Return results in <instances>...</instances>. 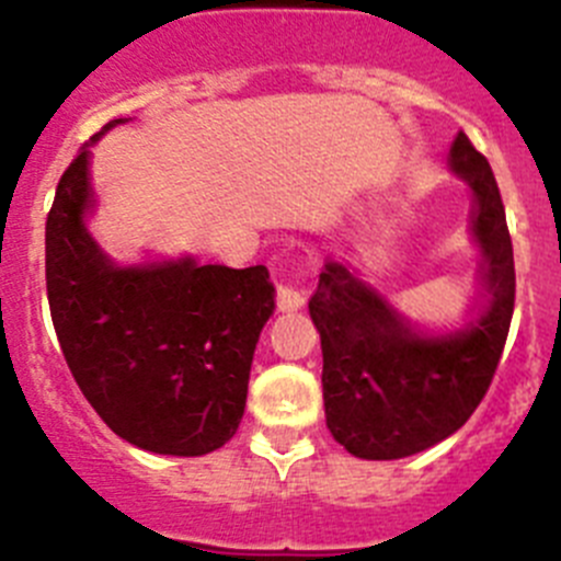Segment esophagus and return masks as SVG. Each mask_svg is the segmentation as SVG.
Segmentation results:
<instances>
[{"label": "esophagus", "mask_w": 561, "mask_h": 561, "mask_svg": "<svg viewBox=\"0 0 561 561\" xmlns=\"http://www.w3.org/2000/svg\"><path fill=\"white\" fill-rule=\"evenodd\" d=\"M306 304V291L297 289L291 284L277 286V309L280 311H297Z\"/></svg>", "instance_id": "1"}]
</instances>
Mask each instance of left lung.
Segmentation results:
<instances>
[{
	"label": "left lung",
	"instance_id": "left-lung-1",
	"mask_svg": "<svg viewBox=\"0 0 561 561\" xmlns=\"http://www.w3.org/2000/svg\"><path fill=\"white\" fill-rule=\"evenodd\" d=\"M449 165L474 193L483 295L472 314L438 329L415 325L334 261L309 300L323 345L325 424L356 458H408L449 438L478 410L503 356L517 277L500 187L463 131Z\"/></svg>",
	"mask_w": 561,
	"mask_h": 561
}]
</instances>
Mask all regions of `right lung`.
<instances>
[{
    "label": "right lung",
    "mask_w": 561,
    "mask_h": 561,
    "mask_svg": "<svg viewBox=\"0 0 561 561\" xmlns=\"http://www.w3.org/2000/svg\"><path fill=\"white\" fill-rule=\"evenodd\" d=\"M47 213V300L78 388L114 435L157 455H207L236 435L252 354L275 311L266 266L196 257L117 264L89 236V146Z\"/></svg>",
    "instance_id": "add662e5"
}]
</instances>
